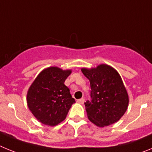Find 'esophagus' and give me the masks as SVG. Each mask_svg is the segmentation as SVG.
Wrapping results in <instances>:
<instances>
[{"mask_svg": "<svg viewBox=\"0 0 152 152\" xmlns=\"http://www.w3.org/2000/svg\"><path fill=\"white\" fill-rule=\"evenodd\" d=\"M77 102L78 103H80V104H83L84 102V98H80V99H78V100H77Z\"/></svg>", "mask_w": 152, "mask_h": 152, "instance_id": "obj_1", "label": "esophagus"}]
</instances>
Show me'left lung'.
Here are the masks:
<instances>
[{
    "label": "left lung",
    "instance_id": "1",
    "mask_svg": "<svg viewBox=\"0 0 152 152\" xmlns=\"http://www.w3.org/2000/svg\"><path fill=\"white\" fill-rule=\"evenodd\" d=\"M81 72L91 84V100L84 103L90 121L104 127L119 120L128 108L129 96L119 73L104 64Z\"/></svg>",
    "mask_w": 152,
    "mask_h": 152
}]
</instances>
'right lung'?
Masks as SVG:
<instances>
[{
    "instance_id": "add662e5",
    "label": "right lung",
    "mask_w": 152,
    "mask_h": 152,
    "mask_svg": "<svg viewBox=\"0 0 152 152\" xmlns=\"http://www.w3.org/2000/svg\"><path fill=\"white\" fill-rule=\"evenodd\" d=\"M71 73V70L49 67L42 71L29 87L28 107L42 124L54 126L62 122L75 103L69 88L64 85Z\"/></svg>"
}]
</instances>
